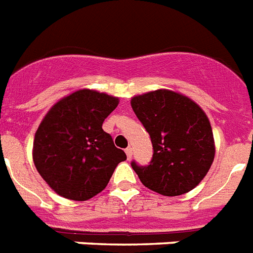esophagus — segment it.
Returning a JSON list of instances; mask_svg holds the SVG:
<instances>
[{"mask_svg": "<svg viewBox=\"0 0 253 253\" xmlns=\"http://www.w3.org/2000/svg\"><path fill=\"white\" fill-rule=\"evenodd\" d=\"M125 154H126V158H128V159H131V155H133V150H131V147L125 149Z\"/></svg>", "mask_w": 253, "mask_h": 253, "instance_id": "1", "label": "esophagus"}]
</instances>
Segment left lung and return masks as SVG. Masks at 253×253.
I'll return each instance as SVG.
<instances>
[{"mask_svg": "<svg viewBox=\"0 0 253 253\" xmlns=\"http://www.w3.org/2000/svg\"><path fill=\"white\" fill-rule=\"evenodd\" d=\"M130 104L154 149L147 167L131 162L141 182L166 197L182 195L198 186L216 152L211 123L199 104L168 89L135 95Z\"/></svg>", "mask_w": 253, "mask_h": 253, "instance_id": "obj_1", "label": "left lung"}]
</instances>
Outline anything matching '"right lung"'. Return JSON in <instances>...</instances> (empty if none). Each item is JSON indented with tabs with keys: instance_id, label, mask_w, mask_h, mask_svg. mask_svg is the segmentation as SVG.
I'll list each match as a JSON object with an SVG mask.
<instances>
[{
	"instance_id": "add662e5",
	"label": "right lung",
	"mask_w": 253,
	"mask_h": 253,
	"mask_svg": "<svg viewBox=\"0 0 253 253\" xmlns=\"http://www.w3.org/2000/svg\"><path fill=\"white\" fill-rule=\"evenodd\" d=\"M119 98L80 89L50 108L37 128L33 163L58 195L87 200L107 186L115 168L126 155L102 129L118 107Z\"/></svg>"
}]
</instances>
